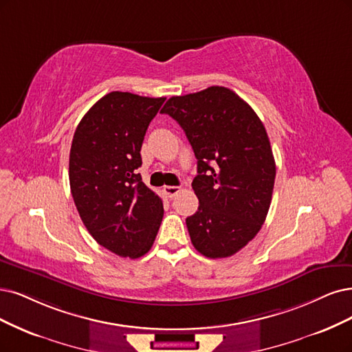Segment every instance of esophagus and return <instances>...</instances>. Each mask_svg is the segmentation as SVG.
Returning a JSON list of instances; mask_svg holds the SVG:
<instances>
[{
    "label": "esophagus",
    "instance_id": "obj_1",
    "mask_svg": "<svg viewBox=\"0 0 352 352\" xmlns=\"http://www.w3.org/2000/svg\"><path fill=\"white\" fill-rule=\"evenodd\" d=\"M179 191H181V187H174V186H165L164 187V192H165V196L168 199H174Z\"/></svg>",
    "mask_w": 352,
    "mask_h": 352
}]
</instances>
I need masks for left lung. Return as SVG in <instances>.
<instances>
[{
  "label": "left lung",
  "instance_id": "1",
  "mask_svg": "<svg viewBox=\"0 0 352 352\" xmlns=\"http://www.w3.org/2000/svg\"><path fill=\"white\" fill-rule=\"evenodd\" d=\"M183 127L197 158L192 190L199 210L187 217L191 242L207 258H226L265 222L276 179L267 130L248 102L225 87L171 97L161 110Z\"/></svg>",
  "mask_w": 352,
  "mask_h": 352
}]
</instances>
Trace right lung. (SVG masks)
I'll use <instances>...</instances> for the list:
<instances>
[{
  "mask_svg": "<svg viewBox=\"0 0 352 352\" xmlns=\"http://www.w3.org/2000/svg\"><path fill=\"white\" fill-rule=\"evenodd\" d=\"M164 101L113 91L74 133L69 184L76 210L91 236L123 258L145 255L162 222V200L136 169L143 138Z\"/></svg>",
  "mask_w": 352,
  "mask_h": 352,
  "instance_id": "1",
  "label": "right lung"
}]
</instances>
